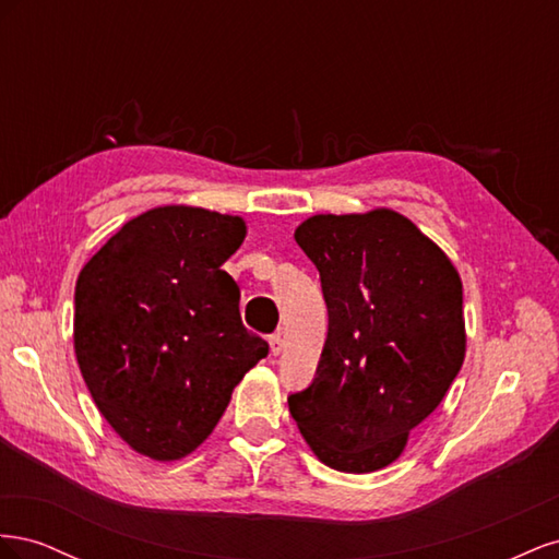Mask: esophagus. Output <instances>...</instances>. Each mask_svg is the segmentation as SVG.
<instances>
[{"label":"esophagus","mask_w":559,"mask_h":559,"mask_svg":"<svg viewBox=\"0 0 559 559\" xmlns=\"http://www.w3.org/2000/svg\"><path fill=\"white\" fill-rule=\"evenodd\" d=\"M270 352H273L275 354V357H277V354H282V349H284V341H282V333H273V335H270Z\"/></svg>","instance_id":"obj_1"}]
</instances>
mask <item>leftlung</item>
<instances>
[{
    "mask_svg": "<svg viewBox=\"0 0 559 559\" xmlns=\"http://www.w3.org/2000/svg\"><path fill=\"white\" fill-rule=\"evenodd\" d=\"M294 238L319 270L329 333L289 413L326 466L384 468L464 364L460 273L411 218L384 207L310 216Z\"/></svg>",
    "mask_w": 559,
    "mask_h": 559,
    "instance_id": "left-lung-1",
    "label": "left lung"
}]
</instances>
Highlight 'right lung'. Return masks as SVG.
Returning <instances> with one entry per match:
<instances>
[{
	"mask_svg": "<svg viewBox=\"0 0 559 559\" xmlns=\"http://www.w3.org/2000/svg\"><path fill=\"white\" fill-rule=\"evenodd\" d=\"M245 235L240 216L156 207L130 218L79 273L81 376L111 429L151 460L191 454L247 370L267 357L222 270Z\"/></svg>",
	"mask_w": 559,
	"mask_h": 559,
	"instance_id": "1",
	"label": "right lung"
}]
</instances>
